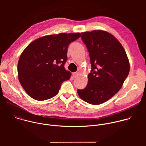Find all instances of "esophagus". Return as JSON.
I'll return each mask as SVG.
<instances>
[{"label": "esophagus", "instance_id": "1", "mask_svg": "<svg viewBox=\"0 0 146 146\" xmlns=\"http://www.w3.org/2000/svg\"><path fill=\"white\" fill-rule=\"evenodd\" d=\"M78 72H74V73H73V77L74 78H75V77H76L78 76Z\"/></svg>", "mask_w": 146, "mask_h": 146}]
</instances>
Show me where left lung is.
<instances>
[{
    "instance_id": "1",
    "label": "left lung",
    "mask_w": 146,
    "mask_h": 146,
    "mask_svg": "<svg viewBox=\"0 0 146 146\" xmlns=\"http://www.w3.org/2000/svg\"><path fill=\"white\" fill-rule=\"evenodd\" d=\"M81 40L89 52L91 70L87 86L77 93L84 101L100 105L121 88L129 72V60L119 41L108 32H82Z\"/></svg>"
}]
</instances>
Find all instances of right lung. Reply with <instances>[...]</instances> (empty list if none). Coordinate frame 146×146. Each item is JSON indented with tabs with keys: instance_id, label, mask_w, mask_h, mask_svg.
<instances>
[{
	"instance_id": "add662e5",
	"label": "right lung",
	"mask_w": 146,
	"mask_h": 146,
	"mask_svg": "<svg viewBox=\"0 0 146 146\" xmlns=\"http://www.w3.org/2000/svg\"><path fill=\"white\" fill-rule=\"evenodd\" d=\"M80 37V33L48 35L34 40L24 50L18 63V79L32 98L50 99L70 79L71 73L64 67L68 48Z\"/></svg>"
}]
</instances>
